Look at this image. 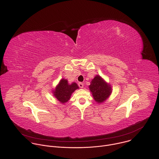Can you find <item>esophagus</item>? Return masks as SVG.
Instances as JSON below:
<instances>
[{"label": "esophagus", "mask_w": 159, "mask_h": 159, "mask_svg": "<svg viewBox=\"0 0 159 159\" xmlns=\"http://www.w3.org/2000/svg\"><path fill=\"white\" fill-rule=\"evenodd\" d=\"M78 85H79V86L80 88H83V87H84V84L82 83V82H79Z\"/></svg>", "instance_id": "1"}]
</instances>
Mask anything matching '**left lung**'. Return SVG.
<instances>
[{
	"instance_id": "left-lung-1",
	"label": "left lung",
	"mask_w": 159,
	"mask_h": 159,
	"mask_svg": "<svg viewBox=\"0 0 159 159\" xmlns=\"http://www.w3.org/2000/svg\"><path fill=\"white\" fill-rule=\"evenodd\" d=\"M94 100L97 103H102L107 100L112 93L111 84L107 83L99 75H97L89 86Z\"/></svg>"
}]
</instances>
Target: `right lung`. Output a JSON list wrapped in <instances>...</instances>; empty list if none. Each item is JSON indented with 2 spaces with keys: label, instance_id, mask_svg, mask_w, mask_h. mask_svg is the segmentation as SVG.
I'll return each instance as SVG.
<instances>
[{
  "label": "right lung",
  "instance_id": "add662e5",
  "mask_svg": "<svg viewBox=\"0 0 159 159\" xmlns=\"http://www.w3.org/2000/svg\"><path fill=\"white\" fill-rule=\"evenodd\" d=\"M79 88L78 85L75 82L69 84L67 79H62L56 88L52 90V93L59 102L64 104L70 98L72 93Z\"/></svg>",
  "mask_w": 159,
  "mask_h": 159
}]
</instances>
